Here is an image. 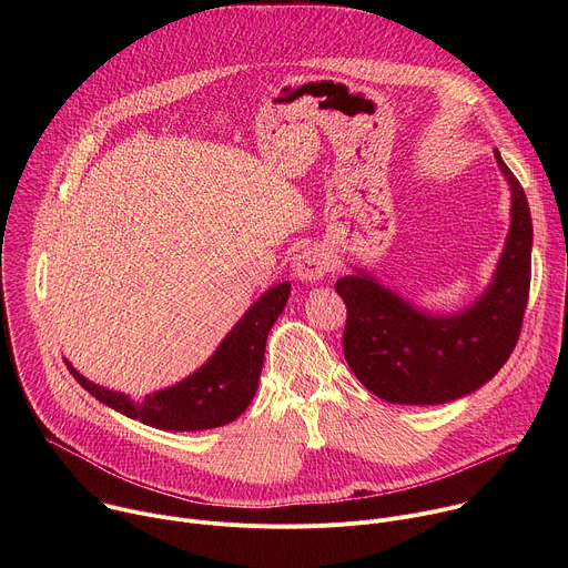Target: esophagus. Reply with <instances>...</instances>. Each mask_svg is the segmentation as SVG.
<instances>
[{
	"label": "esophagus",
	"instance_id": "34e87169",
	"mask_svg": "<svg viewBox=\"0 0 568 568\" xmlns=\"http://www.w3.org/2000/svg\"><path fill=\"white\" fill-rule=\"evenodd\" d=\"M328 267H331L328 256L323 254V250H318V247H305V250H301V252L294 256V263H292L294 276H296L301 283H316V281H321L323 276H326Z\"/></svg>",
	"mask_w": 568,
	"mask_h": 568
}]
</instances>
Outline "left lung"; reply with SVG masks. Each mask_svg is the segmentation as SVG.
<instances>
[{
  "instance_id": "1",
  "label": "left lung",
  "mask_w": 568,
  "mask_h": 568,
  "mask_svg": "<svg viewBox=\"0 0 568 568\" xmlns=\"http://www.w3.org/2000/svg\"><path fill=\"white\" fill-rule=\"evenodd\" d=\"M510 189V229L493 281L467 307L429 312L371 272L335 283L348 307L344 355L355 377L393 404H443L490 382L517 346L530 290L532 220L526 193L495 150Z\"/></svg>"
}]
</instances>
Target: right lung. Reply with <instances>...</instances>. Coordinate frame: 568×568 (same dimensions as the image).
<instances>
[{
    "instance_id": "right-lung-1",
    "label": "right lung",
    "mask_w": 568,
    "mask_h": 568,
    "mask_svg": "<svg viewBox=\"0 0 568 568\" xmlns=\"http://www.w3.org/2000/svg\"><path fill=\"white\" fill-rule=\"evenodd\" d=\"M290 281L270 287L237 318L213 355L189 377L173 386L134 399L80 375L64 359L73 379L90 390L105 407L164 432H202L229 425L245 414L258 390L265 344L272 326L290 298Z\"/></svg>"
}]
</instances>
